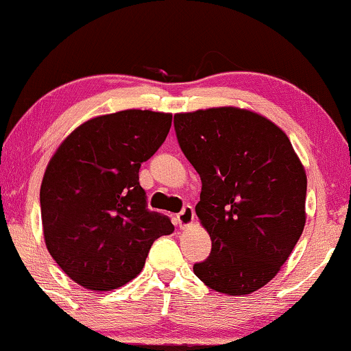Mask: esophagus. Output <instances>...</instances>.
<instances>
[{"label":"esophagus","instance_id":"1","mask_svg":"<svg viewBox=\"0 0 351 351\" xmlns=\"http://www.w3.org/2000/svg\"><path fill=\"white\" fill-rule=\"evenodd\" d=\"M193 219H195L193 206L185 204V206L182 208V211L177 215V224H179V227H186V226L192 224Z\"/></svg>","mask_w":351,"mask_h":351}]
</instances>
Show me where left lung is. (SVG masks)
<instances>
[{"instance_id": "obj_1", "label": "left lung", "mask_w": 351, "mask_h": 351, "mask_svg": "<svg viewBox=\"0 0 351 351\" xmlns=\"http://www.w3.org/2000/svg\"><path fill=\"white\" fill-rule=\"evenodd\" d=\"M174 127L202 179L195 211L213 243L193 272L216 292H256L279 272L303 232L302 162L279 127L247 109L180 112Z\"/></svg>"}]
</instances>
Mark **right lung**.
Here are the masks:
<instances>
[{"instance_id":"right-lung-1","label":"right lung","mask_w":351,"mask_h":351,"mask_svg":"<svg viewBox=\"0 0 351 351\" xmlns=\"http://www.w3.org/2000/svg\"><path fill=\"white\" fill-rule=\"evenodd\" d=\"M172 114L127 109L86 121L45 171L40 208L45 243L58 266L90 290L122 287L142 271L153 242L174 230L149 211L138 182L169 134Z\"/></svg>"}]
</instances>
